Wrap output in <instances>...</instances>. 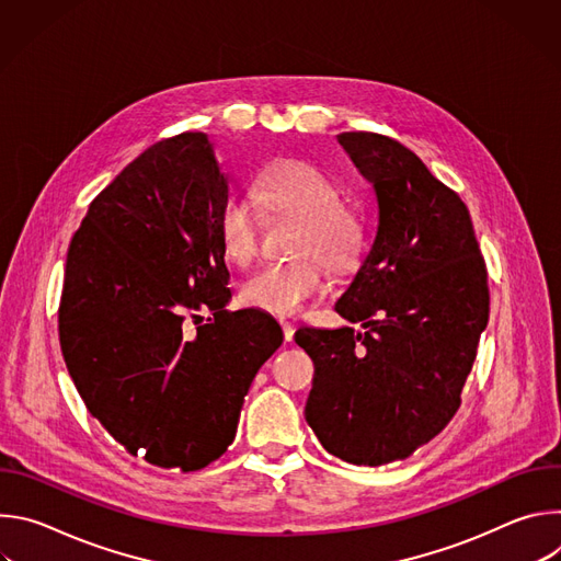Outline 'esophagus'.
<instances>
[{"instance_id": "34e87169", "label": "esophagus", "mask_w": 561, "mask_h": 561, "mask_svg": "<svg viewBox=\"0 0 561 561\" xmlns=\"http://www.w3.org/2000/svg\"><path fill=\"white\" fill-rule=\"evenodd\" d=\"M282 333H284V340L286 342H293V337H295V329H293V324L290 322H284V319H282Z\"/></svg>"}]
</instances>
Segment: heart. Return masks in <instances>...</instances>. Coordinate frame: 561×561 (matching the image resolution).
I'll use <instances>...</instances> for the list:
<instances>
[{
  "mask_svg": "<svg viewBox=\"0 0 561 561\" xmlns=\"http://www.w3.org/2000/svg\"><path fill=\"white\" fill-rule=\"evenodd\" d=\"M253 199L275 217L299 221L293 253L286 264H264L239 288L244 304L273 314H293L329 284L327 266L353 268L366 247L368 224L355 204L342 202V188L333 178L304 162H286L266 171L253 186ZM264 217L244 195H230L217 217V234L224 255L249 266L262 239Z\"/></svg>",
  "mask_w": 561,
  "mask_h": 561,
  "instance_id": "heart-1",
  "label": "heart"
}]
</instances>
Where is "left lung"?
<instances>
[{"label": "left lung", "instance_id": "left-lung-1", "mask_svg": "<svg viewBox=\"0 0 561 561\" xmlns=\"http://www.w3.org/2000/svg\"><path fill=\"white\" fill-rule=\"evenodd\" d=\"M337 141L373 184L379 224L335 310L355 329H299L314 364L306 422L357 466L404 459L455 417L489 324V271L470 213L422 159L379 133Z\"/></svg>", "mask_w": 561, "mask_h": 561}]
</instances>
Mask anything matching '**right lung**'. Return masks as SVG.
Listing matches in <instances>:
<instances>
[{
	"instance_id": "obj_1",
	"label": "right lung",
	"mask_w": 561,
	"mask_h": 561,
	"mask_svg": "<svg viewBox=\"0 0 561 561\" xmlns=\"http://www.w3.org/2000/svg\"><path fill=\"white\" fill-rule=\"evenodd\" d=\"M226 199L206 133L167 137L91 202L66 255V368L108 435L159 468L199 470L232 444L244 394L284 340L266 312L226 308ZM204 307L214 317L188 336L183 322Z\"/></svg>"
}]
</instances>
